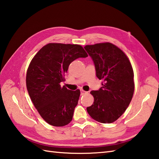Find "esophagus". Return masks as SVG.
<instances>
[{
	"label": "esophagus",
	"mask_w": 159,
	"mask_h": 159,
	"mask_svg": "<svg viewBox=\"0 0 159 159\" xmlns=\"http://www.w3.org/2000/svg\"><path fill=\"white\" fill-rule=\"evenodd\" d=\"M86 93H88V92H86V91H85V90H81V95H85V94H86Z\"/></svg>",
	"instance_id": "obj_1"
}]
</instances>
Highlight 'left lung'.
<instances>
[{
    "label": "left lung",
    "instance_id": "1",
    "mask_svg": "<svg viewBox=\"0 0 159 159\" xmlns=\"http://www.w3.org/2000/svg\"><path fill=\"white\" fill-rule=\"evenodd\" d=\"M95 64L96 75L103 80L98 90H92V106L87 112L95 121L111 124L124 114L134 91V72L127 56L110 43L84 47Z\"/></svg>",
    "mask_w": 159,
    "mask_h": 159
}]
</instances>
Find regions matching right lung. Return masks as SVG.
Wrapping results in <instances>:
<instances>
[{
    "mask_svg": "<svg viewBox=\"0 0 159 159\" xmlns=\"http://www.w3.org/2000/svg\"><path fill=\"white\" fill-rule=\"evenodd\" d=\"M79 44L49 43L40 48L31 61L26 75L29 95L44 120L57 127L72 121L80 90L60 86L69 64L79 57H86Z\"/></svg>",
    "mask_w": 159,
    "mask_h": 159,
    "instance_id": "right-lung-1",
    "label": "right lung"
}]
</instances>
